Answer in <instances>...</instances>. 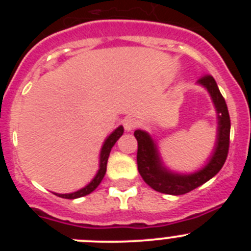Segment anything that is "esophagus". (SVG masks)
Listing matches in <instances>:
<instances>
[{
  "label": "esophagus",
  "instance_id": "34e87169",
  "mask_svg": "<svg viewBox=\"0 0 251 251\" xmlns=\"http://www.w3.org/2000/svg\"><path fill=\"white\" fill-rule=\"evenodd\" d=\"M136 126H137L136 119L126 118L123 121V127H124V129L127 130V132H132V130L136 128Z\"/></svg>",
  "mask_w": 251,
  "mask_h": 251
}]
</instances>
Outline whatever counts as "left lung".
Masks as SVG:
<instances>
[{
	"instance_id": "1",
	"label": "left lung",
	"mask_w": 251,
	"mask_h": 251,
	"mask_svg": "<svg viewBox=\"0 0 251 251\" xmlns=\"http://www.w3.org/2000/svg\"><path fill=\"white\" fill-rule=\"evenodd\" d=\"M197 84L208 92L217 115V132L215 147L206 165L191 174H179L166 167L159 154L158 145L146 130L137 129L134 137L138 141L137 163L142 178L148 186L167 195H183L211 179L223 168L229 152L230 117L225 99L217 88L215 79L210 75L201 77Z\"/></svg>"
}]
</instances>
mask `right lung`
Returning a JSON list of instances; mask_svg holds the SVG:
<instances>
[{
    "mask_svg": "<svg viewBox=\"0 0 251 251\" xmlns=\"http://www.w3.org/2000/svg\"><path fill=\"white\" fill-rule=\"evenodd\" d=\"M123 132H124L123 126H119L118 128H115V129L110 133L109 136L106 137L103 146H101L100 154H99L98 171H97L94 178H93L92 181L85 186V187L80 188V190H77V191L75 192H72V194H55V195H57L59 197H63V199H70V200H74V199H79V197H83V196H86V195L92 194L95 188L98 187L99 183L101 182V179L104 178V175H105L106 172V162H108V157H109L110 151H112L113 146L115 145V142L121 138Z\"/></svg>",
    "mask_w": 251,
    "mask_h": 251,
    "instance_id": "add662e5",
    "label": "right lung"
}]
</instances>
